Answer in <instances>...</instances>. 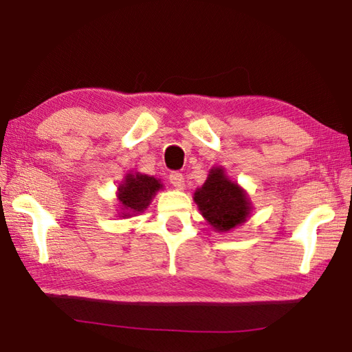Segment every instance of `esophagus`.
I'll use <instances>...</instances> for the list:
<instances>
[{"label":"esophagus","instance_id":"obj_1","mask_svg":"<svg viewBox=\"0 0 352 352\" xmlns=\"http://www.w3.org/2000/svg\"><path fill=\"white\" fill-rule=\"evenodd\" d=\"M169 180L172 183V186H175L178 189H183L184 188V177L180 172H172L169 175Z\"/></svg>","mask_w":352,"mask_h":352}]
</instances>
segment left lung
<instances>
[{
  "label": "left lung",
  "mask_w": 352,
  "mask_h": 352,
  "mask_svg": "<svg viewBox=\"0 0 352 352\" xmlns=\"http://www.w3.org/2000/svg\"><path fill=\"white\" fill-rule=\"evenodd\" d=\"M194 201L208 223L220 233L239 226L252 212L247 192L226 177L223 168L210 170L204 186L194 192Z\"/></svg>",
  "instance_id": "obj_1"
}]
</instances>
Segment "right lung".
<instances>
[{"label": "right lung", "mask_w": 352, "mask_h": 352, "mask_svg": "<svg viewBox=\"0 0 352 352\" xmlns=\"http://www.w3.org/2000/svg\"><path fill=\"white\" fill-rule=\"evenodd\" d=\"M162 188L163 184L157 178L140 174V172L127 174L118 188V200L122 210L121 216L130 217L144 211L151 205L157 190Z\"/></svg>", "instance_id": "1"}]
</instances>
